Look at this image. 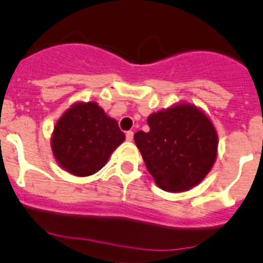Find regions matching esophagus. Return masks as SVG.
Returning a JSON list of instances; mask_svg holds the SVG:
<instances>
[{"label": "esophagus", "mask_w": 263, "mask_h": 263, "mask_svg": "<svg viewBox=\"0 0 263 263\" xmlns=\"http://www.w3.org/2000/svg\"><path fill=\"white\" fill-rule=\"evenodd\" d=\"M126 139H127V141H132V140H134V132L132 131L126 132Z\"/></svg>", "instance_id": "obj_1"}]
</instances>
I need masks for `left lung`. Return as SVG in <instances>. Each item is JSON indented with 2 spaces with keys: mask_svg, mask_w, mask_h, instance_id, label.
Instances as JSON below:
<instances>
[{
  "mask_svg": "<svg viewBox=\"0 0 263 263\" xmlns=\"http://www.w3.org/2000/svg\"><path fill=\"white\" fill-rule=\"evenodd\" d=\"M147 124L149 132L134 139L155 183L182 193L202 182L217 159L218 135L210 117L182 101L150 114Z\"/></svg>",
  "mask_w": 263,
  "mask_h": 263,
  "instance_id": "1",
  "label": "left lung"
}]
</instances>
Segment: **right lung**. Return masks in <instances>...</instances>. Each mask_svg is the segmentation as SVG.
I'll use <instances>...</instances> for the list:
<instances>
[{"instance_id":"obj_1","label":"right lung","mask_w":263,"mask_h":263,"mask_svg":"<svg viewBox=\"0 0 263 263\" xmlns=\"http://www.w3.org/2000/svg\"><path fill=\"white\" fill-rule=\"evenodd\" d=\"M124 139L118 122L98 103L77 101L56 122L51 150L63 170L86 177L100 171Z\"/></svg>"}]
</instances>
